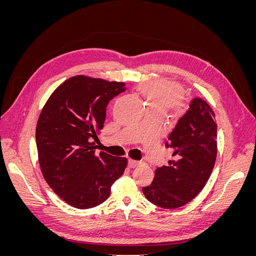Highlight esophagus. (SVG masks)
<instances>
[{"mask_svg": "<svg viewBox=\"0 0 256 256\" xmlns=\"http://www.w3.org/2000/svg\"><path fill=\"white\" fill-rule=\"evenodd\" d=\"M138 164H140V162L136 161V160H134V159H129V160H128V166L131 168L138 166Z\"/></svg>", "mask_w": 256, "mask_h": 256, "instance_id": "34e87169", "label": "esophagus"}]
</instances>
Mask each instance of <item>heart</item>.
I'll return each instance as SVG.
<instances>
[{
    "label": "heart",
    "instance_id": "heart-1",
    "mask_svg": "<svg viewBox=\"0 0 256 256\" xmlns=\"http://www.w3.org/2000/svg\"><path fill=\"white\" fill-rule=\"evenodd\" d=\"M140 90L147 106L159 108L164 111L180 98V88L173 82H146L141 85Z\"/></svg>",
    "mask_w": 256,
    "mask_h": 256
}]
</instances>
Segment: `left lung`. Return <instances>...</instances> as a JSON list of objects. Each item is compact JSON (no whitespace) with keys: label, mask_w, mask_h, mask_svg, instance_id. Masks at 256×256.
Masks as SVG:
<instances>
[{"label":"left lung","mask_w":256,"mask_h":256,"mask_svg":"<svg viewBox=\"0 0 256 256\" xmlns=\"http://www.w3.org/2000/svg\"><path fill=\"white\" fill-rule=\"evenodd\" d=\"M166 146L173 150V159L157 168L152 184L142 191L150 203L175 209L202 191L214 166L216 124L214 111L202 98H192Z\"/></svg>","instance_id":"obj_1"}]
</instances>
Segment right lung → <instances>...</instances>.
<instances>
[{"instance_id":"right-lung-1","label":"right lung","mask_w":256,"mask_h":256,"mask_svg":"<svg viewBox=\"0 0 256 256\" xmlns=\"http://www.w3.org/2000/svg\"><path fill=\"white\" fill-rule=\"evenodd\" d=\"M125 90L124 82L74 76L52 92L38 118L36 145L44 178L76 208L104 203L127 166V158L97 154L95 145L108 104Z\"/></svg>"}]
</instances>
